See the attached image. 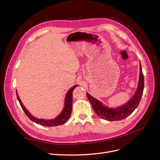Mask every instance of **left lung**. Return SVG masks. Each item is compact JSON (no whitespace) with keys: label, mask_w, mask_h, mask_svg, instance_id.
Segmentation results:
<instances>
[{"label":"left lung","mask_w":160,"mask_h":160,"mask_svg":"<svg viewBox=\"0 0 160 160\" xmlns=\"http://www.w3.org/2000/svg\"><path fill=\"white\" fill-rule=\"evenodd\" d=\"M139 79L138 86L136 91L133 96V98L129 99L126 103L116 108H109L103 103L100 102L98 99L93 98L88 93H87V96L91 103L95 112L99 118L103 119L113 122V121H119L126 118L133 111L138 108V106L141 100L143 95L144 88V77L142 70L141 63L139 65Z\"/></svg>","instance_id":"obj_1"}]
</instances>
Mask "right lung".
<instances>
[{"mask_svg":"<svg viewBox=\"0 0 160 160\" xmlns=\"http://www.w3.org/2000/svg\"><path fill=\"white\" fill-rule=\"evenodd\" d=\"M77 86H78V85H74L72 88L70 89V90L68 91L67 92L66 96H65V105H64V108L61 111V113L56 117L55 118L52 119H37L36 118L32 116L29 112H28V110L25 108L21 102V101L19 98V97L18 95L17 92L16 91L17 93V99L19 101V103H20L22 109H23L24 112L25 113L27 117L29 118L31 121L34 122L35 123L39 124L41 125H43V126H49V127H52V126H57V125H60L65 123L67 120L69 119L70 118L71 114V111H72V91H73L74 89L76 88Z\"/></svg>","mask_w":160,"mask_h":160,"instance_id":"obj_1","label":"right lung"}]
</instances>
